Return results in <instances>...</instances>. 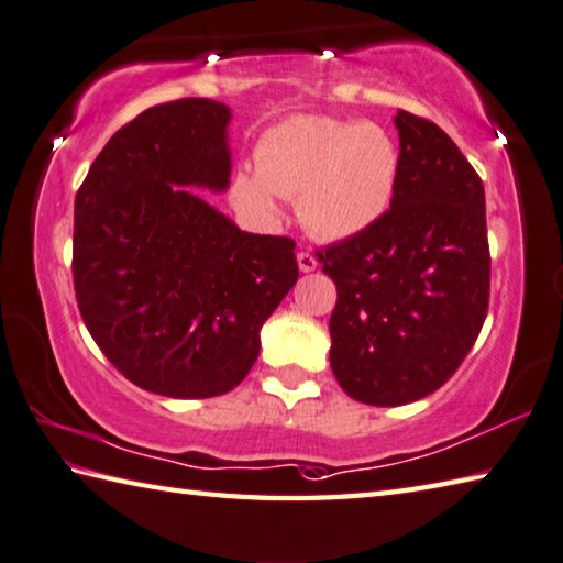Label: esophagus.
<instances>
[{"mask_svg": "<svg viewBox=\"0 0 563 563\" xmlns=\"http://www.w3.org/2000/svg\"><path fill=\"white\" fill-rule=\"evenodd\" d=\"M296 262H299V269L306 272V274L313 272L318 267V260L313 257L311 252H299V254H296Z\"/></svg>", "mask_w": 563, "mask_h": 563, "instance_id": "esophagus-1", "label": "esophagus"}]
</instances>
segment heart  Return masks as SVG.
Masks as SVG:
<instances>
[{
	"instance_id": "obj_1",
	"label": "heart",
	"mask_w": 563,
	"mask_h": 563,
	"mask_svg": "<svg viewBox=\"0 0 563 563\" xmlns=\"http://www.w3.org/2000/svg\"><path fill=\"white\" fill-rule=\"evenodd\" d=\"M399 154L377 124L289 117L254 146V174L232 178V203L254 220L279 216L277 196L296 198L301 225L321 240H347L387 213Z\"/></svg>"
}]
</instances>
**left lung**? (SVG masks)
Masks as SVG:
<instances>
[{
    "mask_svg": "<svg viewBox=\"0 0 563 563\" xmlns=\"http://www.w3.org/2000/svg\"><path fill=\"white\" fill-rule=\"evenodd\" d=\"M397 186L375 225L318 254L335 282L331 367L373 407L423 399L478 338L490 294L481 176L451 136L397 110Z\"/></svg>",
    "mask_w": 563,
    "mask_h": 563,
    "instance_id": "1",
    "label": "left lung"
}]
</instances>
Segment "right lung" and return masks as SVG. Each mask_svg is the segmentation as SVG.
I'll return each instance as SVG.
<instances>
[{
    "label": "right lung",
    "instance_id": "obj_1",
    "mask_svg": "<svg viewBox=\"0 0 563 563\" xmlns=\"http://www.w3.org/2000/svg\"><path fill=\"white\" fill-rule=\"evenodd\" d=\"M232 112L156 104L110 136L76 196L73 282L85 325L136 387L174 399L235 389L299 279L294 240L240 230L225 194Z\"/></svg>",
    "mask_w": 563,
    "mask_h": 563
}]
</instances>
